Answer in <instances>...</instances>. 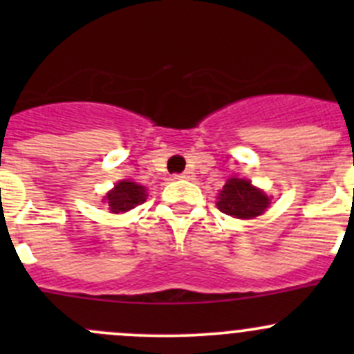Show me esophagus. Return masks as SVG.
Segmentation results:
<instances>
[{"label":"esophagus","mask_w":354,"mask_h":354,"mask_svg":"<svg viewBox=\"0 0 354 354\" xmlns=\"http://www.w3.org/2000/svg\"><path fill=\"white\" fill-rule=\"evenodd\" d=\"M192 176H194V174H192L190 171H185V173L181 174H174V180H192Z\"/></svg>","instance_id":"obj_1"}]
</instances>
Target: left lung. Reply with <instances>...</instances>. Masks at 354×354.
I'll return each mask as SVG.
<instances>
[{
    "label": "left lung",
    "mask_w": 354,
    "mask_h": 354,
    "mask_svg": "<svg viewBox=\"0 0 354 354\" xmlns=\"http://www.w3.org/2000/svg\"><path fill=\"white\" fill-rule=\"evenodd\" d=\"M269 197L241 178H231L217 197V209L238 219H252L269 207Z\"/></svg>",
    "instance_id": "left-lung-1"
}]
</instances>
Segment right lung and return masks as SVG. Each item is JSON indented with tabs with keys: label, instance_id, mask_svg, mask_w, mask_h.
Wrapping results in <instances>:
<instances>
[{
	"label": "right lung",
	"instance_id": "right-lung-1",
	"mask_svg": "<svg viewBox=\"0 0 354 354\" xmlns=\"http://www.w3.org/2000/svg\"><path fill=\"white\" fill-rule=\"evenodd\" d=\"M145 197H147V194H145L144 187L133 183V181H120V183H116L114 190H111L106 195L104 200L109 205L111 212L120 214L144 203Z\"/></svg>",
	"mask_w": 354,
	"mask_h": 354
}]
</instances>
